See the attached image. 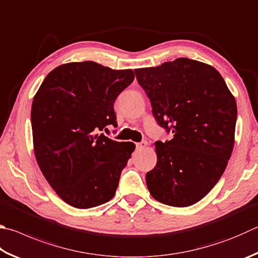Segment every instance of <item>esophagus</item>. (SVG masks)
<instances>
[{"label": "esophagus", "instance_id": "esophagus-1", "mask_svg": "<svg viewBox=\"0 0 258 258\" xmlns=\"http://www.w3.org/2000/svg\"><path fill=\"white\" fill-rule=\"evenodd\" d=\"M147 147H148V142H145V141L137 143V149H138V150H142V149L147 148Z\"/></svg>", "mask_w": 258, "mask_h": 258}]
</instances>
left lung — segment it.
Wrapping results in <instances>:
<instances>
[{
    "label": "left lung",
    "mask_w": 258,
    "mask_h": 258,
    "mask_svg": "<svg viewBox=\"0 0 258 258\" xmlns=\"http://www.w3.org/2000/svg\"><path fill=\"white\" fill-rule=\"evenodd\" d=\"M159 125L174 138L156 145L145 176L150 194L176 208L198 203L217 184L235 144L237 104L211 65L186 57L134 70Z\"/></svg>",
    "instance_id": "left-lung-1"
}]
</instances>
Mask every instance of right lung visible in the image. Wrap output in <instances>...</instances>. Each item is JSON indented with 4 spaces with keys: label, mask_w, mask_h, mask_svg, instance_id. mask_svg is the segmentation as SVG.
<instances>
[{
    "label": "right lung",
    "mask_w": 258,
    "mask_h": 258,
    "mask_svg": "<svg viewBox=\"0 0 258 258\" xmlns=\"http://www.w3.org/2000/svg\"><path fill=\"white\" fill-rule=\"evenodd\" d=\"M133 80L132 70L71 62L50 71L36 92L31 106L36 160L51 188L71 207L90 209L114 198L135 145L99 131L116 126L114 102Z\"/></svg>",
    "instance_id": "1"
}]
</instances>
